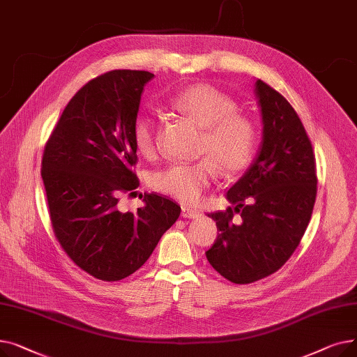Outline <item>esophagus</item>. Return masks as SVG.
<instances>
[{
    "label": "esophagus",
    "mask_w": 357,
    "mask_h": 357,
    "mask_svg": "<svg viewBox=\"0 0 357 357\" xmlns=\"http://www.w3.org/2000/svg\"><path fill=\"white\" fill-rule=\"evenodd\" d=\"M202 214L197 210H192V208H188V207H182V217L183 218H191V220H195V218H199Z\"/></svg>",
    "instance_id": "1"
}]
</instances>
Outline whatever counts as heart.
Wrapping results in <instances>:
<instances>
[{"instance_id":"obj_1","label":"heart","mask_w":357,"mask_h":357,"mask_svg":"<svg viewBox=\"0 0 357 357\" xmlns=\"http://www.w3.org/2000/svg\"><path fill=\"white\" fill-rule=\"evenodd\" d=\"M171 105L205 128L201 153L213 159L169 165L150 176V185L182 204H195L217 176L215 162L227 174L238 172L250 163L256 149V128L249 117L238 114V107L231 97L205 84L178 92ZM158 131L152 114H137L131 137L137 153L146 159H153L158 153Z\"/></svg>"}]
</instances>
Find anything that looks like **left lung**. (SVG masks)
<instances>
[{
	"instance_id": "obj_1",
	"label": "left lung",
	"mask_w": 357,
	"mask_h": 357,
	"mask_svg": "<svg viewBox=\"0 0 357 357\" xmlns=\"http://www.w3.org/2000/svg\"><path fill=\"white\" fill-rule=\"evenodd\" d=\"M255 96L261 120L259 153L226 194L236 207L208 214L220 233L205 255L233 284L256 282L285 265L307 230L317 194L312 146L295 109L260 79Z\"/></svg>"
}]
</instances>
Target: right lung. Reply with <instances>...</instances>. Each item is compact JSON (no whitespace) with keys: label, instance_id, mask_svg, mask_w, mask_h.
<instances>
[{"label":"right lung","instance_id":"add662e5","mask_svg":"<svg viewBox=\"0 0 357 357\" xmlns=\"http://www.w3.org/2000/svg\"><path fill=\"white\" fill-rule=\"evenodd\" d=\"M153 77L119 69L89 81L63 109L43 153L56 238L82 271L108 282L142 268L181 214L176 202L158 194H144L137 213L117 208V195L140 185L131 171L137 162L131 127Z\"/></svg>","mask_w":357,"mask_h":357}]
</instances>
